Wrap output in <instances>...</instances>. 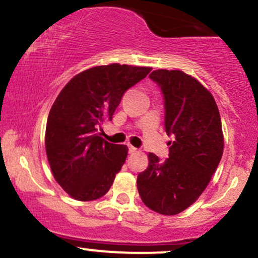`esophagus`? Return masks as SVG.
<instances>
[{"label":"esophagus","instance_id":"obj_1","mask_svg":"<svg viewBox=\"0 0 258 258\" xmlns=\"http://www.w3.org/2000/svg\"><path fill=\"white\" fill-rule=\"evenodd\" d=\"M138 149L135 148L134 146H128V153L130 154H135V153H137Z\"/></svg>","mask_w":258,"mask_h":258}]
</instances>
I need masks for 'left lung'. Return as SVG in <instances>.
Listing matches in <instances>:
<instances>
[{
	"label": "left lung",
	"instance_id": "left-lung-1",
	"mask_svg": "<svg viewBox=\"0 0 258 258\" xmlns=\"http://www.w3.org/2000/svg\"><path fill=\"white\" fill-rule=\"evenodd\" d=\"M149 78L160 88L165 131L174 136L169 158L148 155L149 165L137 176L143 203L164 216L186 209L205 191L223 155L219 110L211 93L182 71L157 70Z\"/></svg>",
	"mask_w": 258,
	"mask_h": 258
}]
</instances>
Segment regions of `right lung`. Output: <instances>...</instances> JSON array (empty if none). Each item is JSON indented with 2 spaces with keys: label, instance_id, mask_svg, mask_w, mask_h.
I'll return each instance as SVG.
<instances>
[{
  "label": "right lung",
  "instance_id": "obj_1",
  "mask_svg": "<svg viewBox=\"0 0 258 258\" xmlns=\"http://www.w3.org/2000/svg\"><path fill=\"white\" fill-rule=\"evenodd\" d=\"M151 71L118 63L93 67L71 79L56 98L45 147L53 177L75 200H97L111 187L128 148L101 138L98 127L112 120L123 93Z\"/></svg>",
  "mask_w": 258,
  "mask_h": 258
}]
</instances>
